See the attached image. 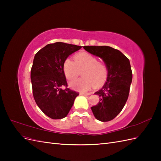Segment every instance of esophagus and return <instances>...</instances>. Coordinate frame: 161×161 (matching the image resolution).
<instances>
[{"label": "esophagus", "mask_w": 161, "mask_h": 161, "mask_svg": "<svg viewBox=\"0 0 161 161\" xmlns=\"http://www.w3.org/2000/svg\"><path fill=\"white\" fill-rule=\"evenodd\" d=\"M91 93V92H80V95H90Z\"/></svg>", "instance_id": "34e87169"}]
</instances>
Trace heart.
Instances as JSON below:
<instances>
[{"instance_id":"1","label":"heart","mask_w":161,"mask_h":161,"mask_svg":"<svg viewBox=\"0 0 161 161\" xmlns=\"http://www.w3.org/2000/svg\"><path fill=\"white\" fill-rule=\"evenodd\" d=\"M63 70L69 80H73L81 71L83 77L72 81V88L86 91L92 86L103 85L108 79V69L105 63L99 62L97 58L89 53L81 52L75 56V62L70 58H66L63 64Z\"/></svg>"}]
</instances>
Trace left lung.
Returning a JSON list of instances; mask_svg holds the SVG:
<instances>
[{"instance_id":"8db88e82","label":"left lung","mask_w":161,"mask_h":161,"mask_svg":"<svg viewBox=\"0 0 161 161\" xmlns=\"http://www.w3.org/2000/svg\"><path fill=\"white\" fill-rule=\"evenodd\" d=\"M84 49L103 59L108 69L105 84L95 94L100 97L91 110L97 119L109 121L118 115L128 100L132 72L128 58L109 46H84Z\"/></svg>"}]
</instances>
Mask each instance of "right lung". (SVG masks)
Wrapping results in <instances>:
<instances>
[{
    "label": "right lung",
    "mask_w": 161,
    "mask_h": 161,
    "mask_svg": "<svg viewBox=\"0 0 161 161\" xmlns=\"http://www.w3.org/2000/svg\"><path fill=\"white\" fill-rule=\"evenodd\" d=\"M81 47L56 42L42 48L34 57L31 70L33 98L43 113L52 119L65 118L79 95L67 87L63 64L71 53Z\"/></svg>",
    "instance_id": "right-lung-1"
}]
</instances>
